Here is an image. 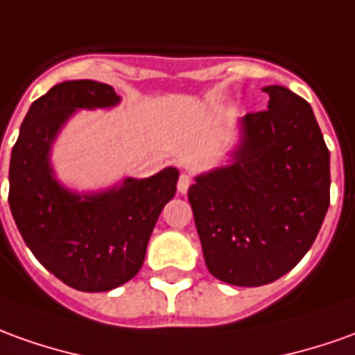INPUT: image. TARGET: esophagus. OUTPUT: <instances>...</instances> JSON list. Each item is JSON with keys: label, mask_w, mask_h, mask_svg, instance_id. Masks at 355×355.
<instances>
[{"label": "esophagus", "mask_w": 355, "mask_h": 355, "mask_svg": "<svg viewBox=\"0 0 355 355\" xmlns=\"http://www.w3.org/2000/svg\"><path fill=\"white\" fill-rule=\"evenodd\" d=\"M191 175H189V173H182V175H180V182H178V191L182 193H187V189H189V185H191Z\"/></svg>", "instance_id": "esophagus-1"}]
</instances>
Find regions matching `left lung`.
<instances>
[{
    "instance_id": "8db88e82",
    "label": "left lung",
    "mask_w": 355,
    "mask_h": 355,
    "mask_svg": "<svg viewBox=\"0 0 355 355\" xmlns=\"http://www.w3.org/2000/svg\"><path fill=\"white\" fill-rule=\"evenodd\" d=\"M265 112L239 119L232 162L195 178L189 202L210 275L263 286L309 251L331 202V154L311 106L270 85Z\"/></svg>"
}]
</instances>
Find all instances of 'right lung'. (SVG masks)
<instances>
[{"instance_id":"add662e5","label":"right lung","mask_w":355,"mask_h":355,"mask_svg":"<svg viewBox=\"0 0 355 355\" xmlns=\"http://www.w3.org/2000/svg\"><path fill=\"white\" fill-rule=\"evenodd\" d=\"M98 80H63L33 102L9 164V207L24 243L63 284L107 292L141 270L154 224L175 195L180 170L123 178L102 191H71L51 168V146L77 110L114 107Z\"/></svg>"}]
</instances>
